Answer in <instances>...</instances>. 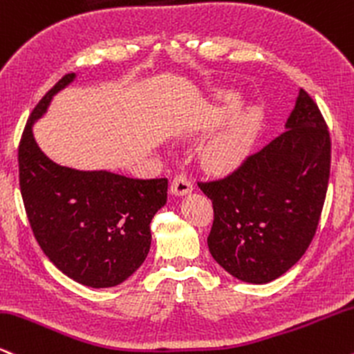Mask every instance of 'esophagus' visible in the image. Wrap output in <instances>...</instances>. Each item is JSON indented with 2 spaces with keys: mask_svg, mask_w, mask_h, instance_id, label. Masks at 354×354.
Listing matches in <instances>:
<instances>
[{
  "mask_svg": "<svg viewBox=\"0 0 354 354\" xmlns=\"http://www.w3.org/2000/svg\"><path fill=\"white\" fill-rule=\"evenodd\" d=\"M190 190H192V182H190L184 174H177V176L174 177L172 184H170V192L174 195H184L189 194Z\"/></svg>",
  "mask_w": 354,
  "mask_h": 354,
  "instance_id": "obj_1",
  "label": "esophagus"
}]
</instances>
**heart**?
Instances as JSON below:
<instances>
[{
	"instance_id": "heart-1",
	"label": "heart",
	"mask_w": 354,
	"mask_h": 354,
	"mask_svg": "<svg viewBox=\"0 0 354 354\" xmlns=\"http://www.w3.org/2000/svg\"><path fill=\"white\" fill-rule=\"evenodd\" d=\"M253 122H255L253 114L243 115L232 126H228L225 131L220 132L203 151V162L207 167L218 170V172L235 167L247 152Z\"/></svg>"
}]
</instances>
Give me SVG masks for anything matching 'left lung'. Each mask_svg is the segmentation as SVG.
Instances as JSON below:
<instances>
[{
    "instance_id": "8db88e82",
    "label": "left lung",
    "mask_w": 354,
    "mask_h": 354,
    "mask_svg": "<svg viewBox=\"0 0 354 354\" xmlns=\"http://www.w3.org/2000/svg\"><path fill=\"white\" fill-rule=\"evenodd\" d=\"M285 127L225 177L197 182L214 207L212 257L247 283H268L301 259L325 203L331 140L306 91Z\"/></svg>"
}]
</instances>
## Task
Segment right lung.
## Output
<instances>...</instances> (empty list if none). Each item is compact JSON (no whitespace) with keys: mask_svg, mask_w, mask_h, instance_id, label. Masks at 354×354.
I'll use <instances>...</instances> for the list:
<instances>
[{"mask_svg":"<svg viewBox=\"0 0 354 354\" xmlns=\"http://www.w3.org/2000/svg\"><path fill=\"white\" fill-rule=\"evenodd\" d=\"M73 79V73L62 76L29 115L18 147L19 189L44 255L77 283L107 288L144 263L152 217L167 202L169 180L81 172L54 164L41 152L32 122Z\"/></svg>","mask_w":354,"mask_h":354,"instance_id":"right-lung-1","label":"right lung"}]
</instances>
